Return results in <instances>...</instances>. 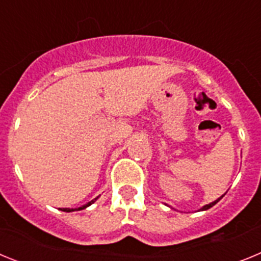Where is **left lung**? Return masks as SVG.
<instances>
[{"label":"left lung","mask_w":261,"mask_h":261,"mask_svg":"<svg viewBox=\"0 0 261 261\" xmlns=\"http://www.w3.org/2000/svg\"><path fill=\"white\" fill-rule=\"evenodd\" d=\"M222 197H223V196H221L220 199H218V200H216V201H213V202H211V204H208V205H205V206H202V208H201V211H206V209L212 208V206H213V205H216L217 202H218V201H220L221 199H222Z\"/></svg>","instance_id":"1"}]
</instances>
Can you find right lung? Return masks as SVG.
<instances>
[{
	"label": "right lung",
	"mask_w": 261,
	"mask_h": 261,
	"mask_svg": "<svg viewBox=\"0 0 261 261\" xmlns=\"http://www.w3.org/2000/svg\"><path fill=\"white\" fill-rule=\"evenodd\" d=\"M96 199H98V197H96ZM96 199L91 200V201H90V202H87V204H86V205H84V206H81V208H78V209H68V208H64V209H62V211H64V212H73V211H81V209H85V208H87V206H90V205L93 204V202H94V201H95V200H96Z\"/></svg>",
	"instance_id": "right-lung-1"
}]
</instances>
